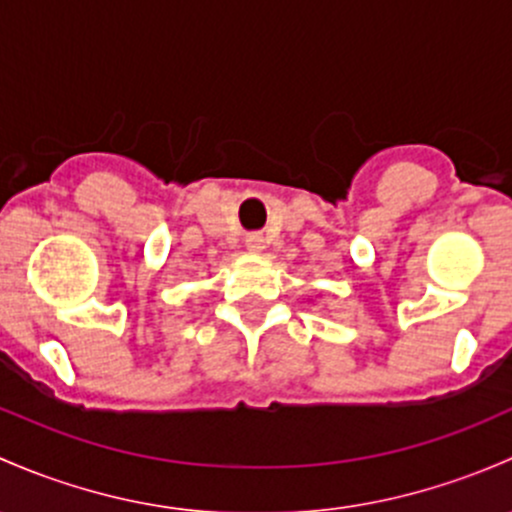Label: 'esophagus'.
<instances>
[{
  "label": "esophagus",
  "instance_id": "1",
  "mask_svg": "<svg viewBox=\"0 0 512 512\" xmlns=\"http://www.w3.org/2000/svg\"><path fill=\"white\" fill-rule=\"evenodd\" d=\"M246 246H249L251 251H261L263 249V236L261 234H249V239H246Z\"/></svg>",
  "mask_w": 512,
  "mask_h": 512
}]
</instances>
